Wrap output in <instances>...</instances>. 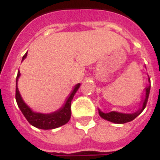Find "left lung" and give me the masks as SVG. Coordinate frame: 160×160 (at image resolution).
I'll return each mask as SVG.
<instances>
[{
    "instance_id": "left-lung-1",
    "label": "left lung",
    "mask_w": 160,
    "mask_h": 160,
    "mask_svg": "<svg viewBox=\"0 0 160 160\" xmlns=\"http://www.w3.org/2000/svg\"><path fill=\"white\" fill-rule=\"evenodd\" d=\"M150 90H151V81H150V78L148 77V85L145 88V97H144V98H142V102H142V107L138 109L136 112L131 113V114H126V113H121L118 112V111H111V112L108 113H104L98 109V114H99L100 117L107 120V121L114 122V123L122 124L131 122V121L135 119L138 115H139L142 112L144 108L146 107L148 97H149Z\"/></svg>"
}]
</instances>
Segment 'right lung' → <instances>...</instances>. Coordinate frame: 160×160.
Listing matches in <instances>:
<instances>
[{
	"label": "right lung",
	"instance_id": "1",
	"mask_svg": "<svg viewBox=\"0 0 160 160\" xmlns=\"http://www.w3.org/2000/svg\"><path fill=\"white\" fill-rule=\"evenodd\" d=\"M26 57H27V53H25V54L23 56L22 62L24 61V59ZM20 75H21V73L18 70L16 78V101L18 107L20 108L23 115L31 125L37 128H39V129L52 130L65 125L69 122L70 116H71V110H70L71 101L74 94H76L78 88L80 87V85H81L80 83H78L73 87L70 95L68 96L66 102L61 108H59L58 111H53L49 114H43V113L33 111L24 102L18 87V82Z\"/></svg>",
	"mask_w": 160,
	"mask_h": 160
}]
</instances>
